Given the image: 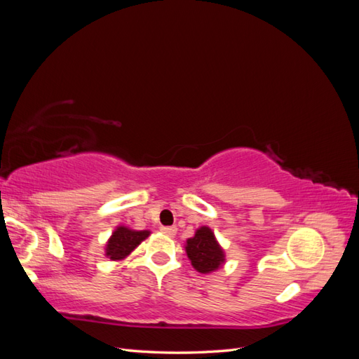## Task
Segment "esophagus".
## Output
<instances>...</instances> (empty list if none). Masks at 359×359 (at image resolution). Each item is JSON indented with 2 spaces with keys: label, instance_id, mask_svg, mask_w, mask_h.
Returning a JSON list of instances; mask_svg holds the SVG:
<instances>
[{
  "label": "esophagus",
  "instance_id": "1",
  "mask_svg": "<svg viewBox=\"0 0 359 359\" xmlns=\"http://www.w3.org/2000/svg\"><path fill=\"white\" fill-rule=\"evenodd\" d=\"M161 232L168 236H175L177 235V226H163Z\"/></svg>",
  "mask_w": 359,
  "mask_h": 359
}]
</instances>
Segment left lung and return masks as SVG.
<instances>
[{"mask_svg": "<svg viewBox=\"0 0 359 359\" xmlns=\"http://www.w3.org/2000/svg\"><path fill=\"white\" fill-rule=\"evenodd\" d=\"M186 253L191 266L201 274L214 273L226 262L224 250L208 226H201L194 232V236L189 238L186 241Z\"/></svg>", "mask_w": 359, "mask_h": 359, "instance_id": "1", "label": "left lung"}]
</instances>
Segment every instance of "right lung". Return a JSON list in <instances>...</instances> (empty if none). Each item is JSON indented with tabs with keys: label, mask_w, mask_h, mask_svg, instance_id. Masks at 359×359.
Listing matches in <instances>:
<instances>
[{
	"label": "right lung",
	"mask_w": 359,
	"mask_h": 359,
	"mask_svg": "<svg viewBox=\"0 0 359 359\" xmlns=\"http://www.w3.org/2000/svg\"><path fill=\"white\" fill-rule=\"evenodd\" d=\"M149 235V231H135L124 224H119L115 227V231L106 243L104 255L111 260L119 262V260L130 256V253H132L140 243L145 241Z\"/></svg>",
	"instance_id": "right-lung-1"
}]
</instances>
